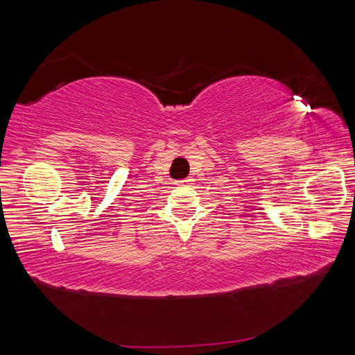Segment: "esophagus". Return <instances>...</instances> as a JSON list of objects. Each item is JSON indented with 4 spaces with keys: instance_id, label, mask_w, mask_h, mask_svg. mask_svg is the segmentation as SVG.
<instances>
[{
    "instance_id": "obj_1",
    "label": "esophagus",
    "mask_w": 355,
    "mask_h": 355,
    "mask_svg": "<svg viewBox=\"0 0 355 355\" xmlns=\"http://www.w3.org/2000/svg\"><path fill=\"white\" fill-rule=\"evenodd\" d=\"M192 182H194V180H192V178L189 177V178H184V180H182V182H180V183H182V184H186V186H189V184H192Z\"/></svg>"
}]
</instances>
